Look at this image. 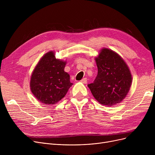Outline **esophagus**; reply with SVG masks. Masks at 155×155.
Returning a JSON list of instances; mask_svg holds the SVG:
<instances>
[{"instance_id":"1","label":"esophagus","mask_w":155,"mask_h":155,"mask_svg":"<svg viewBox=\"0 0 155 155\" xmlns=\"http://www.w3.org/2000/svg\"><path fill=\"white\" fill-rule=\"evenodd\" d=\"M80 82H82V83H83V84H87V78H84L83 79L81 80Z\"/></svg>"}]
</instances>
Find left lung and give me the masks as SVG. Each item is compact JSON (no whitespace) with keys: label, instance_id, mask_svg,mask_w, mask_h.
<instances>
[{"label":"left lung","instance_id":"left-lung-1","mask_svg":"<svg viewBox=\"0 0 155 155\" xmlns=\"http://www.w3.org/2000/svg\"><path fill=\"white\" fill-rule=\"evenodd\" d=\"M98 73L88 88L100 104L112 106L125 98L131 86L132 77L126 63L112 50L103 48L95 58Z\"/></svg>","mask_w":155,"mask_h":155}]
</instances>
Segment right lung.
I'll use <instances>...</instances> for the list:
<instances>
[{
	"instance_id": "obj_1",
	"label": "right lung",
	"mask_w": 155,
	"mask_h": 155,
	"mask_svg": "<svg viewBox=\"0 0 155 155\" xmlns=\"http://www.w3.org/2000/svg\"><path fill=\"white\" fill-rule=\"evenodd\" d=\"M66 62L56 59L50 51L39 60L31 78L30 87L36 98L45 104H54L67 94L73 85L64 71Z\"/></svg>"
}]
</instances>
